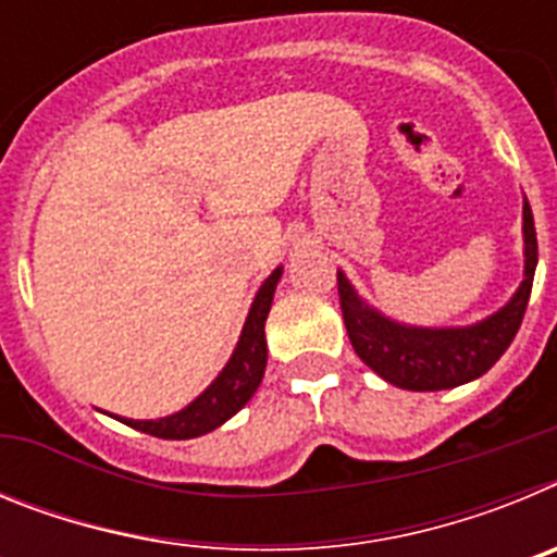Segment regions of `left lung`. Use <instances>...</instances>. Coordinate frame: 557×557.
<instances>
[{
  "label": "left lung",
  "instance_id": "obj_1",
  "mask_svg": "<svg viewBox=\"0 0 557 557\" xmlns=\"http://www.w3.org/2000/svg\"><path fill=\"white\" fill-rule=\"evenodd\" d=\"M524 282L499 312L474 326L421 329L391 321L379 309L368 307L351 287L346 273L337 270V293L348 339L357 357L371 371L405 391H446L466 385L491 371L496 359L508 351L521 326L533 289L539 243L530 203L524 200Z\"/></svg>",
  "mask_w": 557,
  "mask_h": 557
}]
</instances>
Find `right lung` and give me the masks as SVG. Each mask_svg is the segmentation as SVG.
I'll list each match as a JSON object with an SVG mask.
<instances>
[{
	"label": "right lung",
	"mask_w": 557,
	"mask_h": 557,
	"mask_svg": "<svg viewBox=\"0 0 557 557\" xmlns=\"http://www.w3.org/2000/svg\"><path fill=\"white\" fill-rule=\"evenodd\" d=\"M278 278H282V268H275L264 278V284L256 293L253 304H250V312L245 318L243 334H239V343H236L234 354H231L223 371H220V376L191 405H186L184 410L172 412L166 418H156V421H133V418H120V421H125L127 426L147 432L152 437L189 441V437H200L206 432L218 430L231 416L243 410L250 401V396L256 393V387H259V382H262L264 366H268L264 321H268Z\"/></svg>",
	"instance_id": "add662e5"
}]
</instances>
